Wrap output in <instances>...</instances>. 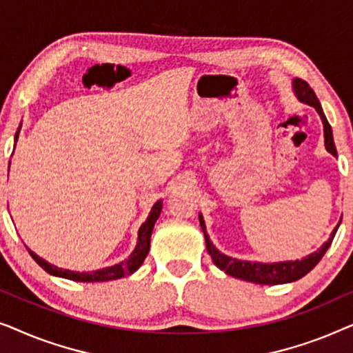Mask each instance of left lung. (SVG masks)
<instances>
[{"mask_svg":"<svg viewBox=\"0 0 353 353\" xmlns=\"http://www.w3.org/2000/svg\"><path fill=\"white\" fill-rule=\"evenodd\" d=\"M294 86V93H296L297 99L303 104L312 105V108L316 109V112L320 114L321 122H323V132H325V146L327 149V152H331L332 156L337 157V151L334 146V139H332V130L331 125L327 123V120L325 117V112H323L320 101H318L315 91L310 88V85L307 83L305 80L296 79L292 81ZM199 221H201V228L204 231V238H205V245H207V252L214 260V263L219 267L220 270H223L226 274L230 276L244 279V281H250L255 284H284V283H292L301 279L302 276H305L308 272H312L313 268L316 267V263L323 259V255L326 254V250L330 249V245L334 239L336 231L339 228V225L332 230V233L330 236V239L326 241L325 244L321 245L320 249L312 252L307 257H303L302 260H289V262H276V263H262V262H248V260H238L233 257H228V255L221 254L219 249L212 244V241L209 239V234L205 233V223L202 215L199 214Z\"/></svg>","mask_w":353,"mask_h":353,"instance_id":"1","label":"left lung"}]
</instances>
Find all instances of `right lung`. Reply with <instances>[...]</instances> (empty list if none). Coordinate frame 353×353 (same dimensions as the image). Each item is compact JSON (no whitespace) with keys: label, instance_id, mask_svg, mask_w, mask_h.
Wrapping results in <instances>:
<instances>
[{"label":"right lung","instance_id":"right-lung-1","mask_svg":"<svg viewBox=\"0 0 353 353\" xmlns=\"http://www.w3.org/2000/svg\"><path fill=\"white\" fill-rule=\"evenodd\" d=\"M19 132H21V128H19L17 133H16V141L19 138ZM161 212H162V201H157L156 204L152 205L151 212H149L146 221H144V223L139 226L137 248H134V250L132 254H130V257L127 260H123V262H120L117 265H112V267H108V268H103V270H96V272H88V273L70 272V270H62L59 267H56V265H51L50 262H46L45 259L38 257V255L35 252H32L30 249H28V252H30L32 259L35 260V262L40 265V267L45 270L46 273L52 274V276L72 279V281L99 283V281H112V279L128 276V274L137 272V270L141 267L144 259H146V255L149 252V248H151V234H152L154 225H156V221L159 219V215H161Z\"/></svg>","mask_w":353,"mask_h":353}]
</instances>
